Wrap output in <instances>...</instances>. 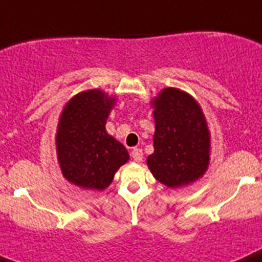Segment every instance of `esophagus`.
I'll list each match as a JSON object with an SVG mask.
<instances>
[{"label":"esophagus","mask_w":262,"mask_h":262,"mask_svg":"<svg viewBox=\"0 0 262 262\" xmlns=\"http://www.w3.org/2000/svg\"><path fill=\"white\" fill-rule=\"evenodd\" d=\"M130 155H132V158L136 160V162H141V160H142V158H143L142 150H141V148H138V147H134L133 150H132Z\"/></svg>","instance_id":"obj_1"}]
</instances>
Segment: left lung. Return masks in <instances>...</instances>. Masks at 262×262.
Segmentation results:
<instances>
[{"label": "left lung", "instance_id": "left-lung-1", "mask_svg": "<svg viewBox=\"0 0 262 262\" xmlns=\"http://www.w3.org/2000/svg\"><path fill=\"white\" fill-rule=\"evenodd\" d=\"M154 152L147 166L169 188L189 184L209 164V130L194 99L178 89H164L154 100Z\"/></svg>", "mask_w": 262, "mask_h": 262}]
</instances>
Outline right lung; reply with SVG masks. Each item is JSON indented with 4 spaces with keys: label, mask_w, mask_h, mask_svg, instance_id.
I'll use <instances>...</instances> for the list:
<instances>
[{
    "label": "right lung",
    "mask_w": 262,
    "mask_h": 262,
    "mask_svg": "<svg viewBox=\"0 0 262 262\" xmlns=\"http://www.w3.org/2000/svg\"><path fill=\"white\" fill-rule=\"evenodd\" d=\"M114 102L102 91H84L61 115L56 138L58 162L62 175L78 187L104 189L129 159L126 148L105 132Z\"/></svg>",
    "instance_id": "1"
}]
</instances>
